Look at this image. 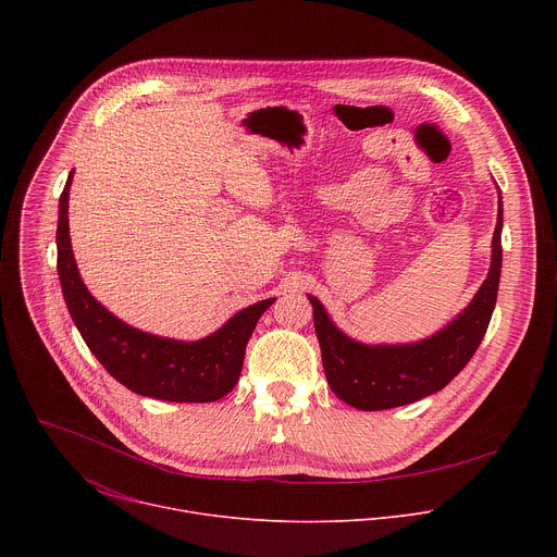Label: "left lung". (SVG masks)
<instances>
[{
    "label": "left lung",
    "instance_id": "8db88e82",
    "mask_svg": "<svg viewBox=\"0 0 557 557\" xmlns=\"http://www.w3.org/2000/svg\"><path fill=\"white\" fill-rule=\"evenodd\" d=\"M500 228L503 205L498 209L487 280L456 320L425 342L410 346H363L335 329L320 299L310 297L324 372L342 401L363 412L408 406L443 389L467 366L487 333L498 297L503 269Z\"/></svg>",
    "mask_w": 557,
    "mask_h": 557
}]
</instances>
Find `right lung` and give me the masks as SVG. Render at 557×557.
<instances>
[{
	"label": "right lung",
	"mask_w": 557,
	"mask_h": 557,
	"mask_svg": "<svg viewBox=\"0 0 557 557\" xmlns=\"http://www.w3.org/2000/svg\"><path fill=\"white\" fill-rule=\"evenodd\" d=\"M72 174L59 198L57 271L72 322L101 366L125 387L151 399L176 404H211L228 394L243 372L245 350L262 312L275 301L262 299L200 342L156 337L123 324L86 288L70 247L67 191Z\"/></svg>",
	"instance_id": "right-lung-1"
}]
</instances>
